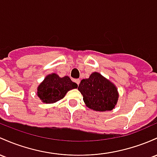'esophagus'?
<instances>
[{"mask_svg": "<svg viewBox=\"0 0 157 157\" xmlns=\"http://www.w3.org/2000/svg\"><path fill=\"white\" fill-rule=\"evenodd\" d=\"M75 82H76V83L77 84V85L79 86V84H80V80H79V79H76V80H75Z\"/></svg>", "mask_w": 157, "mask_h": 157, "instance_id": "1", "label": "esophagus"}]
</instances>
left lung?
Returning <instances> with one entry per match:
<instances>
[{"mask_svg": "<svg viewBox=\"0 0 157 157\" xmlns=\"http://www.w3.org/2000/svg\"><path fill=\"white\" fill-rule=\"evenodd\" d=\"M78 90L83 97L86 106L94 111L113 110L119 97L115 84L96 71L89 78L81 80Z\"/></svg>", "mask_w": 157, "mask_h": 157, "instance_id": "left-lung-1", "label": "left lung"}]
</instances>
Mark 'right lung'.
<instances>
[{"label":"right lung","instance_id":"add662e5","mask_svg":"<svg viewBox=\"0 0 157 157\" xmlns=\"http://www.w3.org/2000/svg\"><path fill=\"white\" fill-rule=\"evenodd\" d=\"M77 84L72 82L68 76L60 77L56 73L47 75L37 88V96L44 104H53L65 97L71 89H77Z\"/></svg>","mask_w":157,"mask_h":157}]
</instances>
